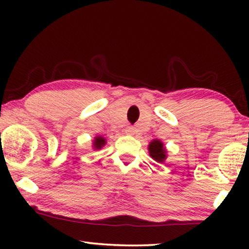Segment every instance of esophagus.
I'll list each match as a JSON object with an SVG mask.
<instances>
[{"mask_svg":"<svg viewBox=\"0 0 249 249\" xmlns=\"http://www.w3.org/2000/svg\"><path fill=\"white\" fill-rule=\"evenodd\" d=\"M135 132H136V129H135V127H133V126H127V127H126V133L127 134L134 135Z\"/></svg>","mask_w":249,"mask_h":249,"instance_id":"esophagus-1","label":"esophagus"}]
</instances>
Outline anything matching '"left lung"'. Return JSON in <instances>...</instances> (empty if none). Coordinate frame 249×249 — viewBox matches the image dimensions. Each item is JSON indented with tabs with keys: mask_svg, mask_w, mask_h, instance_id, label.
Here are the masks:
<instances>
[{
	"mask_svg": "<svg viewBox=\"0 0 249 249\" xmlns=\"http://www.w3.org/2000/svg\"><path fill=\"white\" fill-rule=\"evenodd\" d=\"M148 149L151 158H154L156 161L162 162L166 159V150L163 148V144L160 141L155 140L151 142Z\"/></svg>",
	"mask_w": 249,
	"mask_h": 249,
	"instance_id": "1",
	"label": "left lung"
}]
</instances>
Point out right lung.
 <instances>
[{
  "instance_id": "right-lung-1",
  "label": "right lung",
  "mask_w": 249,
  "mask_h": 249,
  "mask_svg": "<svg viewBox=\"0 0 249 249\" xmlns=\"http://www.w3.org/2000/svg\"><path fill=\"white\" fill-rule=\"evenodd\" d=\"M103 145H105V140H104V138L101 137V136L96 137L95 140H94V148L100 149Z\"/></svg>"
}]
</instances>
